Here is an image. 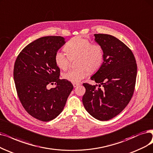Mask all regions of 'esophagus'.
<instances>
[{
  "instance_id": "34e87169",
  "label": "esophagus",
  "mask_w": 153,
  "mask_h": 153,
  "mask_svg": "<svg viewBox=\"0 0 153 153\" xmlns=\"http://www.w3.org/2000/svg\"><path fill=\"white\" fill-rule=\"evenodd\" d=\"M79 85H80V84H79V83H73V87H74L75 88V87H78Z\"/></svg>"
}]
</instances>
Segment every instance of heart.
I'll return each mask as SVG.
<instances>
[{"label":"heart","mask_w":153,"mask_h":153,"mask_svg":"<svg viewBox=\"0 0 153 153\" xmlns=\"http://www.w3.org/2000/svg\"><path fill=\"white\" fill-rule=\"evenodd\" d=\"M67 57L61 51L56 53L54 62L59 68L65 70L69 64V58L77 56L78 68L71 69L63 74V78L72 83H79L90 72L95 71L103 63L104 53L102 48L91 42L82 36H77L66 42L64 47Z\"/></svg>","instance_id":"1"}]
</instances>
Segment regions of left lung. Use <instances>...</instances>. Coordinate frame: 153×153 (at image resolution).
<instances>
[{
    "label": "left lung",
    "instance_id": "obj_1",
    "mask_svg": "<svg viewBox=\"0 0 153 153\" xmlns=\"http://www.w3.org/2000/svg\"><path fill=\"white\" fill-rule=\"evenodd\" d=\"M94 36L103 49L104 58L99 69L90 77L99 83V87L83 83L86 91L82 102L92 117L108 120L120 114L130 102L135 87L137 65L131 50L117 38L106 34Z\"/></svg>",
    "mask_w": 153,
    "mask_h": 153
}]
</instances>
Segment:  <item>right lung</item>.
<instances>
[{
    "label": "right lung",
    "instance_id": "add662e5",
    "mask_svg": "<svg viewBox=\"0 0 153 153\" xmlns=\"http://www.w3.org/2000/svg\"><path fill=\"white\" fill-rule=\"evenodd\" d=\"M62 36H45L27 45L18 55L14 80L18 97L26 111L33 117L48 122L63 111L73 88L71 82L60 80L54 56L65 44ZM56 82L51 89L48 85Z\"/></svg>",
    "mask_w": 153,
    "mask_h": 153
}]
</instances>
